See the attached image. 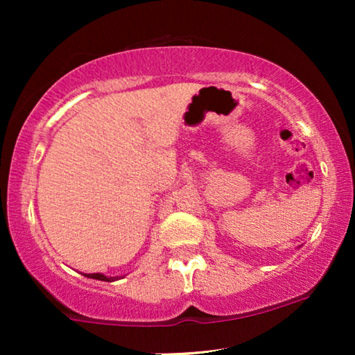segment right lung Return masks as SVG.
Here are the masks:
<instances>
[{
  "instance_id": "obj_1",
  "label": "right lung",
  "mask_w": 355,
  "mask_h": 355,
  "mask_svg": "<svg viewBox=\"0 0 355 355\" xmlns=\"http://www.w3.org/2000/svg\"><path fill=\"white\" fill-rule=\"evenodd\" d=\"M89 276V278H94V279H100V281H114L116 278H108V276L101 275V273H92V275H85Z\"/></svg>"
}]
</instances>
